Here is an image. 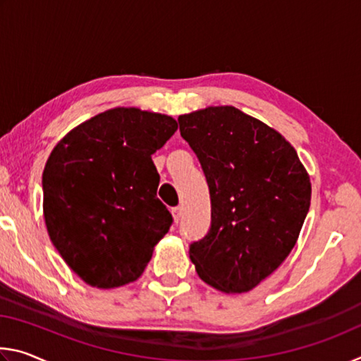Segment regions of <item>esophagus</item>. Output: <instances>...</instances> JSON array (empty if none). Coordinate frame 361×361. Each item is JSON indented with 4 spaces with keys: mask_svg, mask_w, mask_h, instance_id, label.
I'll list each match as a JSON object with an SVG mask.
<instances>
[{
    "mask_svg": "<svg viewBox=\"0 0 361 361\" xmlns=\"http://www.w3.org/2000/svg\"><path fill=\"white\" fill-rule=\"evenodd\" d=\"M172 215H173V221L178 223L180 218H181V209H180V207H173Z\"/></svg>",
    "mask_w": 361,
    "mask_h": 361,
    "instance_id": "1",
    "label": "esophagus"
}]
</instances>
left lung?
Returning <instances> with one entry per match:
<instances>
[{
    "label": "left lung",
    "instance_id": "obj_1",
    "mask_svg": "<svg viewBox=\"0 0 361 361\" xmlns=\"http://www.w3.org/2000/svg\"><path fill=\"white\" fill-rule=\"evenodd\" d=\"M181 137L205 173L212 226L192 242L199 277L224 293L253 290L296 245L310 207V178L277 130L235 106L178 118Z\"/></svg>",
    "mask_w": 361,
    "mask_h": 361
}]
</instances>
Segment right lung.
<instances>
[{"label":"right lung","instance_id":"obj_1","mask_svg":"<svg viewBox=\"0 0 361 361\" xmlns=\"http://www.w3.org/2000/svg\"><path fill=\"white\" fill-rule=\"evenodd\" d=\"M178 129L172 116L113 108L60 140L42 172L49 237L78 277L116 288L142 276L172 215L151 156Z\"/></svg>","mask_w":361,"mask_h":361}]
</instances>
